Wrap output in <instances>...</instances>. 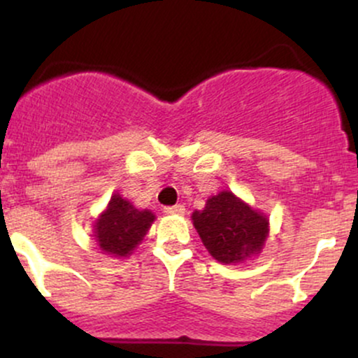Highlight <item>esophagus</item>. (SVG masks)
Returning a JSON list of instances; mask_svg holds the SVG:
<instances>
[{
	"label": "esophagus",
	"mask_w": 358,
	"mask_h": 358,
	"mask_svg": "<svg viewBox=\"0 0 358 358\" xmlns=\"http://www.w3.org/2000/svg\"><path fill=\"white\" fill-rule=\"evenodd\" d=\"M165 213L166 215H183L185 213V207L183 205H173V207H165Z\"/></svg>",
	"instance_id": "34e87169"
}]
</instances>
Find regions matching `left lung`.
<instances>
[{"instance_id":"obj_1","label":"left lung","mask_w":358,"mask_h":358,"mask_svg":"<svg viewBox=\"0 0 358 358\" xmlns=\"http://www.w3.org/2000/svg\"><path fill=\"white\" fill-rule=\"evenodd\" d=\"M192 220L210 256L224 264L256 256L269 234L268 217L229 190L210 196L203 210L192 213Z\"/></svg>"}]
</instances>
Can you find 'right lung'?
<instances>
[{"label":"right lung","instance_id":"obj_1","mask_svg":"<svg viewBox=\"0 0 358 358\" xmlns=\"http://www.w3.org/2000/svg\"><path fill=\"white\" fill-rule=\"evenodd\" d=\"M155 220L151 210H139L119 193L110 196L108 208L94 225V239L102 252L127 257L143 241Z\"/></svg>","mask_w":358,"mask_h":358}]
</instances>
